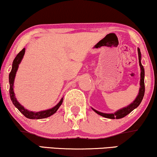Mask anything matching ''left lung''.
<instances>
[{
	"label": "left lung",
	"instance_id": "1",
	"mask_svg": "<svg viewBox=\"0 0 157 157\" xmlns=\"http://www.w3.org/2000/svg\"><path fill=\"white\" fill-rule=\"evenodd\" d=\"M138 51V56H139V63H140V90H139V93L138 95L136 96V98L131 104H129V105L127 106V107H123L122 109L117 110L114 113H104V112H99L98 110L94 109V108L92 107V109L93 111L96 112L97 114H100V116L104 117L105 118L108 119H121L124 117L125 116H127L128 114H129L130 112L133 111L134 109H136V107H138L139 105H140V103L142 102L143 100V98H144V92H145V87H144V68L142 65V63H141V59H142V55H141L140 49V48H137Z\"/></svg>",
	"mask_w": 157,
	"mask_h": 157
}]
</instances>
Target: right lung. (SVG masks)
<instances>
[{"label": "right lung", "mask_w": 157, "mask_h": 157, "mask_svg": "<svg viewBox=\"0 0 157 157\" xmlns=\"http://www.w3.org/2000/svg\"><path fill=\"white\" fill-rule=\"evenodd\" d=\"M25 48H23L18 54L17 55V56L15 57L14 60L12 64V69L9 74V84H10V89H9V93L10 100H11L13 105H15V107L23 114L25 117L28 119H31V120H40V119H45L47 118L48 117H50L52 114H54L57 112V110L59 109V107H60L63 101V98L61 99L60 101H59L57 105L50 109H45V110H42L40 112H33V111H30L27 109H25L23 105H21L19 103V101L17 100L16 98H15L14 90V80L15 78V75H16L17 70L18 69L20 63H21L22 59L23 58L24 55H25Z\"/></svg>", "instance_id": "add662e5"}]
</instances>
